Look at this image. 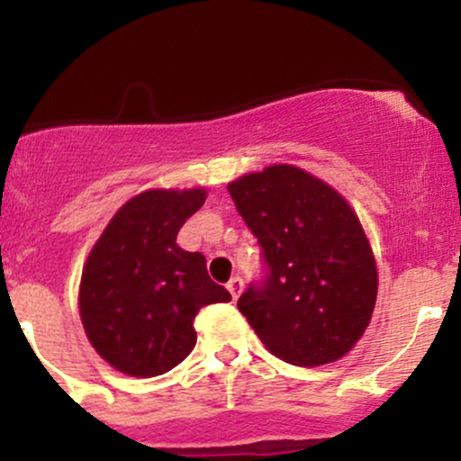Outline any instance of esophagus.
<instances>
[{
  "mask_svg": "<svg viewBox=\"0 0 461 461\" xmlns=\"http://www.w3.org/2000/svg\"><path fill=\"white\" fill-rule=\"evenodd\" d=\"M242 285H245V284H242V277H238V275H234V277H231L230 282H227V290H230L231 297L238 299V294L242 293Z\"/></svg>",
  "mask_w": 461,
  "mask_h": 461,
  "instance_id": "esophagus-1",
  "label": "esophagus"
}]
</instances>
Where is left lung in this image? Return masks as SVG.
<instances>
[{
    "mask_svg": "<svg viewBox=\"0 0 461 461\" xmlns=\"http://www.w3.org/2000/svg\"><path fill=\"white\" fill-rule=\"evenodd\" d=\"M238 214L262 247L267 275L238 299L264 347L294 366H322L362 338L377 301V267L340 194L293 164L238 177Z\"/></svg>",
    "mask_w": 461,
    "mask_h": 461,
    "instance_id": "1",
    "label": "left lung"
}]
</instances>
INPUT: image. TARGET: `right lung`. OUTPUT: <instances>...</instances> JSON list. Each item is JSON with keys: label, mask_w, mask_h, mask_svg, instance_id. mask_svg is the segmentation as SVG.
Returning a JSON list of instances; mask_svg holds the SVG:
<instances>
[{"label": "right lung", "mask_w": 461, "mask_h": 461, "mask_svg": "<svg viewBox=\"0 0 461 461\" xmlns=\"http://www.w3.org/2000/svg\"><path fill=\"white\" fill-rule=\"evenodd\" d=\"M205 190H147L113 216L79 284V316L95 351L131 377L177 366L197 342L194 316L231 294L214 284L199 251L177 231L203 205Z\"/></svg>", "instance_id": "add662e5"}]
</instances>
